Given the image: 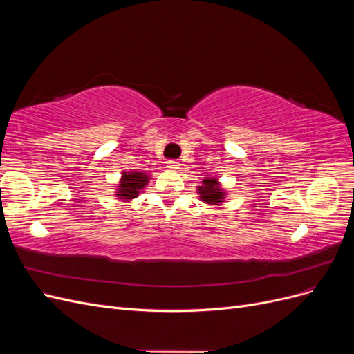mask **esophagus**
Returning <instances> with one entry per match:
<instances>
[{
    "instance_id": "obj_1",
    "label": "esophagus",
    "mask_w": 354,
    "mask_h": 354,
    "mask_svg": "<svg viewBox=\"0 0 354 354\" xmlns=\"http://www.w3.org/2000/svg\"><path fill=\"white\" fill-rule=\"evenodd\" d=\"M178 167H180V162H178V160H168V162H167V168L173 169V171L178 169Z\"/></svg>"
}]
</instances>
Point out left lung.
Masks as SVG:
<instances>
[{
  "label": "left lung",
  "mask_w": 354,
  "mask_h": 354,
  "mask_svg": "<svg viewBox=\"0 0 354 354\" xmlns=\"http://www.w3.org/2000/svg\"><path fill=\"white\" fill-rule=\"evenodd\" d=\"M196 189L199 199L208 205H221L226 201L227 192L220 186V181L216 177H205L202 180V185Z\"/></svg>",
  "instance_id": "8db88e82"
}]
</instances>
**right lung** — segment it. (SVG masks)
Returning <instances> with one entry per match:
<instances>
[{
  "mask_svg": "<svg viewBox=\"0 0 354 354\" xmlns=\"http://www.w3.org/2000/svg\"><path fill=\"white\" fill-rule=\"evenodd\" d=\"M149 178H151V176L147 173H142V171H130V173L124 171L120 185L116 186L115 196L122 202L133 201L134 198L143 194L145 187L149 183Z\"/></svg>",
  "mask_w": 354,
  "mask_h": 354,
  "instance_id": "obj_1",
  "label": "right lung"
}]
</instances>
